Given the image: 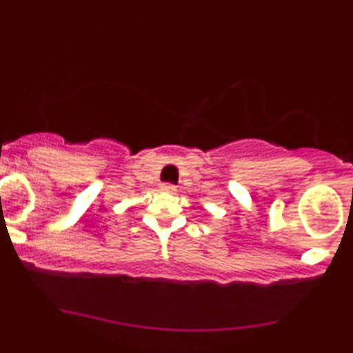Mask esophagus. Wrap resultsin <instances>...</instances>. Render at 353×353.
<instances>
[{"mask_svg":"<svg viewBox=\"0 0 353 353\" xmlns=\"http://www.w3.org/2000/svg\"><path fill=\"white\" fill-rule=\"evenodd\" d=\"M164 190V192H169V194H176L177 192V188L176 185L172 184H163V188H161Z\"/></svg>","mask_w":353,"mask_h":353,"instance_id":"1","label":"esophagus"}]
</instances>
